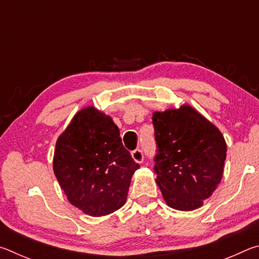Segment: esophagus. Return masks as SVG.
<instances>
[{
  "label": "esophagus",
  "instance_id": "34e87169",
  "mask_svg": "<svg viewBox=\"0 0 259 259\" xmlns=\"http://www.w3.org/2000/svg\"><path fill=\"white\" fill-rule=\"evenodd\" d=\"M131 156H133V159L136 162H138V163H142L144 161V152L142 150H139V148L131 152Z\"/></svg>",
  "mask_w": 259,
  "mask_h": 259
}]
</instances>
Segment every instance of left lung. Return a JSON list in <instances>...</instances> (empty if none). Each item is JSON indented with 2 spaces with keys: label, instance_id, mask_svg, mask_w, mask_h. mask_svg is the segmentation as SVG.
Listing matches in <instances>:
<instances>
[{
  "label": "left lung",
  "instance_id": "8db88e82",
  "mask_svg": "<svg viewBox=\"0 0 259 259\" xmlns=\"http://www.w3.org/2000/svg\"><path fill=\"white\" fill-rule=\"evenodd\" d=\"M156 184L169 207L191 211L222 181L226 143L221 131L188 105L153 114Z\"/></svg>",
  "mask_w": 259,
  "mask_h": 259
}]
</instances>
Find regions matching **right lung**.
<instances>
[{"instance_id": "1", "label": "right lung", "mask_w": 259, "mask_h": 259, "mask_svg": "<svg viewBox=\"0 0 259 259\" xmlns=\"http://www.w3.org/2000/svg\"><path fill=\"white\" fill-rule=\"evenodd\" d=\"M139 166L116 124L93 106L77 112L57 140L54 172L69 202L89 216L120 209Z\"/></svg>"}]
</instances>
